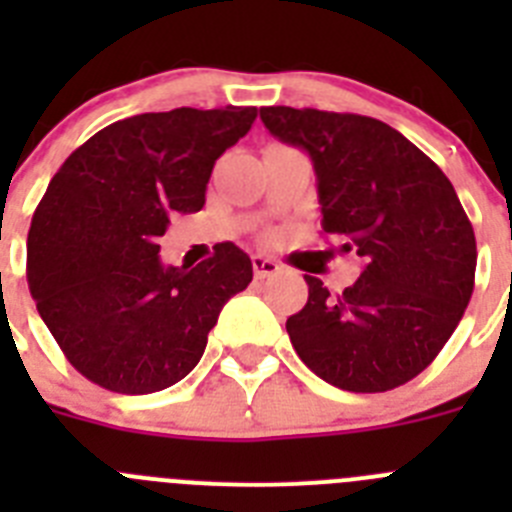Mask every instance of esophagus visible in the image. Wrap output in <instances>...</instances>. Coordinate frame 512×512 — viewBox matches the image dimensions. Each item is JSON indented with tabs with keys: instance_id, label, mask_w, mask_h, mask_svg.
<instances>
[{
	"instance_id": "esophagus-1",
	"label": "esophagus",
	"mask_w": 512,
	"mask_h": 512,
	"mask_svg": "<svg viewBox=\"0 0 512 512\" xmlns=\"http://www.w3.org/2000/svg\"><path fill=\"white\" fill-rule=\"evenodd\" d=\"M251 264H253V274H256L259 279L271 277V274H277L279 271L277 261L269 259V256H264V253H253Z\"/></svg>"
}]
</instances>
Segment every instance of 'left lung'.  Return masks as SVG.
<instances>
[{
  "instance_id": "obj_1",
  "label": "left lung",
  "mask_w": 512,
  "mask_h": 512,
  "mask_svg": "<svg viewBox=\"0 0 512 512\" xmlns=\"http://www.w3.org/2000/svg\"><path fill=\"white\" fill-rule=\"evenodd\" d=\"M271 135L310 153L320 225L364 271L341 295L305 277L287 318L307 369L346 392H387L418 377L474 292L477 241L441 169L402 133L351 112L261 107Z\"/></svg>"
}]
</instances>
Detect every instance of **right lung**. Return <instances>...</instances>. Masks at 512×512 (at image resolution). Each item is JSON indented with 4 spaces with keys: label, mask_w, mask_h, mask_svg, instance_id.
I'll return each mask as SVG.
<instances>
[{
    "label": "right lung",
    "mask_w": 512,
    "mask_h": 512,
    "mask_svg": "<svg viewBox=\"0 0 512 512\" xmlns=\"http://www.w3.org/2000/svg\"><path fill=\"white\" fill-rule=\"evenodd\" d=\"M256 107L143 112L76 148L27 233V287L63 356L89 382L151 395L192 372L225 302L253 279L248 253L164 266L174 212L205 205L212 166L251 130Z\"/></svg>",
    "instance_id": "add662e5"
}]
</instances>
